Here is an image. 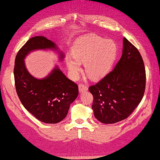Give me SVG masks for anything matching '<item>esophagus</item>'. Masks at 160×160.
<instances>
[{"mask_svg":"<svg viewBox=\"0 0 160 160\" xmlns=\"http://www.w3.org/2000/svg\"><path fill=\"white\" fill-rule=\"evenodd\" d=\"M79 90L80 92H83L84 91H86V90H88V87H87V86H86L85 84L81 83L79 85Z\"/></svg>","mask_w":160,"mask_h":160,"instance_id":"obj_1","label":"esophagus"}]
</instances>
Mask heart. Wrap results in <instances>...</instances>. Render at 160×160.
Here are the masks:
<instances>
[{
	"mask_svg": "<svg viewBox=\"0 0 160 160\" xmlns=\"http://www.w3.org/2000/svg\"><path fill=\"white\" fill-rule=\"evenodd\" d=\"M117 47L114 42L97 35L85 36L75 43L72 56L67 58L71 75L76 77L81 71V63L90 79L97 80L106 75L116 58Z\"/></svg>",
	"mask_w": 160,
	"mask_h": 160,
	"instance_id": "b5f03b06",
	"label": "heart"
}]
</instances>
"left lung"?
I'll list each match as a JSON object with an SVG mask.
<instances>
[{
    "label": "left lung",
    "instance_id": "obj_1",
    "mask_svg": "<svg viewBox=\"0 0 160 160\" xmlns=\"http://www.w3.org/2000/svg\"><path fill=\"white\" fill-rule=\"evenodd\" d=\"M145 88L146 70L142 57L124 38L122 56L115 68L88 88L93 96L95 117L104 124L126 119L141 102Z\"/></svg>",
    "mask_w": 160,
    "mask_h": 160
}]
</instances>
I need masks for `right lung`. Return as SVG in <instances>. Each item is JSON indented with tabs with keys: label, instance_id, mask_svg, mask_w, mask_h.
I'll use <instances>...</instances> for the list:
<instances>
[{
	"label": "right lung",
	"instance_id": "add662e5",
	"mask_svg": "<svg viewBox=\"0 0 160 160\" xmlns=\"http://www.w3.org/2000/svg\"><path fill=\"white\" fill-rule=\"evenodd\" d=\"M54 50L62 61L65 55L53 42L43 36L30 39L18 52L14 76L17 93L27 111L40 121L58 123L65 118L70 104L79 94L78 86L66 77L58 66L43 79L34 77L27 70L24 59L35 50Z\"/></svg>",
	"mask_w": 160,
	"mask_h": 160
}]
</instances>
